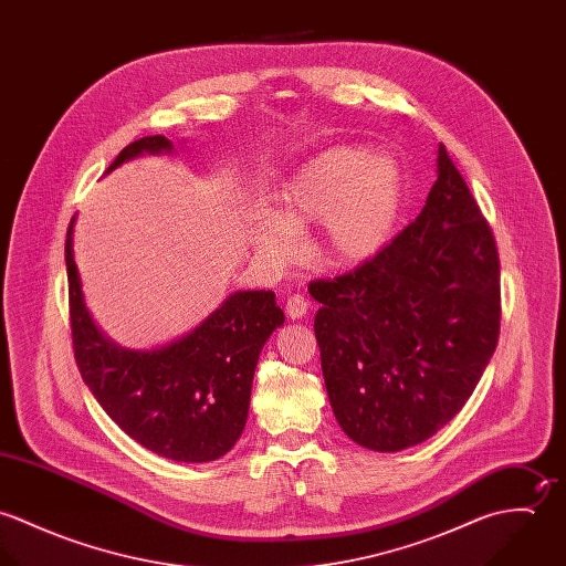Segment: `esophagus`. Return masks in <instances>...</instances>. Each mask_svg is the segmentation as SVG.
<instances>
[{
    "mask_svg": "<svg viewBox=\"0 0 566 566\" xmlns=\"http://www.w3.org/2000/svg\"><path fill=\"white\" fill-rule=\"evenodd\" d=\"M307 310H310V303L305 296L301 294H294L287 298V305H285V312H287V318L290 321H301L307 316Z\"/></svg>",
    "mask_w": 566,
    "mask_h": 566,
    "instance_id": "esophagus-1",
    "label": "esophagus"
}]
</instances>
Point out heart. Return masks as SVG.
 <instances>
[{
	"mask_svg": "<svg viewBox=\"0 0 566 566\" xmlns=\"http://www.w3.org/2000/svg\"><path fill=\"white\" fill-rule=\"evenodd\" d=\"M405 202V176L392 155L331 148L305 163L279 191L276 213L250 227L254 250L272 265L301 254V235L323 227L324 263L355 270L375 261L392 242Z\"/></svg>",
	"mask_w": 566,
	"mask_h": 566,
	"instance_id": "1",
	"label": "heart"
}]
</instances>
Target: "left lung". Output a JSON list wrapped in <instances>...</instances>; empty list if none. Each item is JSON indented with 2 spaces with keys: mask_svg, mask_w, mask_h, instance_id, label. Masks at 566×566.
I'll return each mask as SVG.
<instances>
[{
  "mask_svg": "<svg viewBox=\"0 0 566 566\" xmlns=\"http://www.w3.org/2000/svg\"><path fill=\"white\" fill-rule=\"evenodd\" d=\"M420 216L368 265L314 281L335 420L395 453L442 429L473 395L499 337V254L462 174L438 146Z\"/></svg>",
  "mask_w": 566,
  "mask_h": 566,
  "instance_id": "obj_1",
  "label": "left lung"
}]
</instances>
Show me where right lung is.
I'll return each mask as SVG.
<instances>
[{
	"label": "right lung",
	"mask_w": 566,
	"mask_h": 566,
	"mask_svg": "<svg viewBox=\"0 0 566 566\" xmlns=\"http://www.w3.org/2000/svg\"><path fill=\"white\" fill-rule=\"evenodd\" d=\"M174 144L144 137L106 169L142 155H171ZM72 218L65 263L76 364L82 381L124 433L174 462H213L242 436L259 353L285 323L274 292L231 294L207 321L157 348H126L93 321L74 259Z\"/></svg>",
	"instance_id": "right-lung-1"
}]
</instances>
